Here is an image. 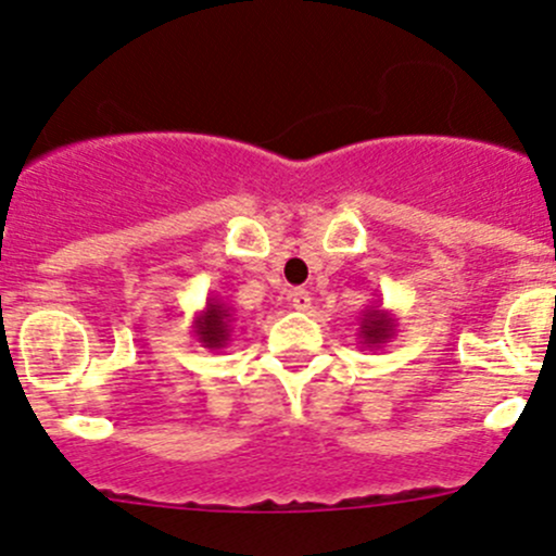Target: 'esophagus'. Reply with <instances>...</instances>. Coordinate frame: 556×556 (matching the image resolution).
I'll list each match as a JSON object with an SVG mask.
<instances>
[{"instance_id": "1", "label": "esophagus", "mask_w": 556, "mask_h": 556, "mask_svg": "<svg viewBox=\"0 0 556 556\" xmlns=\"http://www.w3.org/2000/svg\"><path fill=\"white\" fill-rule=\"evenodd\" d=\"M290 301H293V306L299 312L312 309V293H309V290H304V288L293 290V293H290Z\"/></svg>"}]
</instances>
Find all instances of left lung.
<instances>
[{"label": "left lung", "mask_w": 556, "mask_h": 556, "mask_svg": "<svg viewBox=\"0 0 556 556\" xmlns=\"http://www.w3.org/2000/svg\"><path fill=\"white\" fill-rule=\"evenodd\" d=\"M395 317L390 312L379 309V306H368L361 317V328H357V336H361V344L368 346V350H379L387 341L395 336Z\"/></svg>", "instance_id": "8db88e82"}]
</instances>
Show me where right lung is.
<instances>
[{
	"mask_svg": "<svg viewBox=\"0 0 556 556\" xmlns=\"http://www.w3.org/2000/svg\"><path fill=\"white\" fill-rule=\"evenodd\" d=\"M233 323H237V312L233 306H228V301L217 299H206V306L193 317V336L201 346L206 350H223V346L231 341L233 333Z\"/></svg>",
	"mask_w": 556,
	"mask_h": 556,
	"instance_id": "obj_1",
	"label": "right lung"
}]
</instances>
